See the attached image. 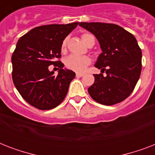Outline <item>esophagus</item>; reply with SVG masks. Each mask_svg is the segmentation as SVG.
<instances>
[{
  "mask_svg": "<svg viewBox=\"0 0 155 155\" xmlns=\"http://www.w3.org/2000/svg\"><path fill=\"white\" fill-rule=\"evenodd\" d=\"M84 75V73H79V72H77V73H76V74H75V75H76V77H82V76Z\"/></svg>",
  "mask_w": 155,
  "mask_h": 155,
  "instance_id": "1",
  "label": "esophagus"
}]
</instances>
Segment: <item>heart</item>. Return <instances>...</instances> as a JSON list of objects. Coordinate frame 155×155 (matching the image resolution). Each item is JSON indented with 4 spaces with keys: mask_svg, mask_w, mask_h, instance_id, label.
Returning <instances> with one entry per match:
<instances>
[{
    "mask_svg": "<svg viewBox=\"0 0 155 155\" xmlns=\"http://www.w3.org/2000/svg\"><path fill=\"white\" fill-rule=\"evenodd\" d=\"M82 41L87 45V47L91 44L94 45L95 38L92 35L84 33L81 35ZM67 42L68 39L65 38L62 42L61 45V51L65 52L67 49ZM92 59L89 56L84 55V56H77V55H69L65 58L64 63H65L66 68L72 70L76 72H83L84 71L85 69L87 68V66L91 64Z\"/></svg>",
    "mask_w": 155,
    "mask_h": 155,
    "instance_id": "1",
    "label": "heart"
}]
</instances>
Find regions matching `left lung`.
<instances>
[{
  "instance_id": "obj_1",
  "label": "left lung",
  "mask_w": 155,
  "mask_h": 155,
  "mask_svg": "<svg viewBox=\"0 0 155 155\" xmlns=\"http://www.w3.org/2000/svg\"><path fill=\"white\" fill-rule=\"evenodd\" d=\"M99 41L102 53L95 67L101 69L93 75L88 87L92 99L104 105L120 103L134 89L142 71V51L135 37L119 25L111 23L80 22ZM104 71L106 76L103 73Z\"/></svg>"
}]
</instances>
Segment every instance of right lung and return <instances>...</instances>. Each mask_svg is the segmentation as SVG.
Listing matches in <instances>:
<instances>
[{
	"instance_id": "add662e5",
	"label": "right lung",
	"mask_w": 155,
	"mask_h": 155,
	"mask_svg": "<svg viewBox=\"0 0 155 155\" xmlns=\"http://www.w3.org/2000/svg\"><path fill=\"white\" fill-rule=\"evenodd\" d=\"M79 22L38 26L18 40L12 55V78L25 101L41 110L55 108L63 101L75 73L63 69L61 45ZM58 66L57 76L48 67Z\"/></svg>"
}]
</instances>
